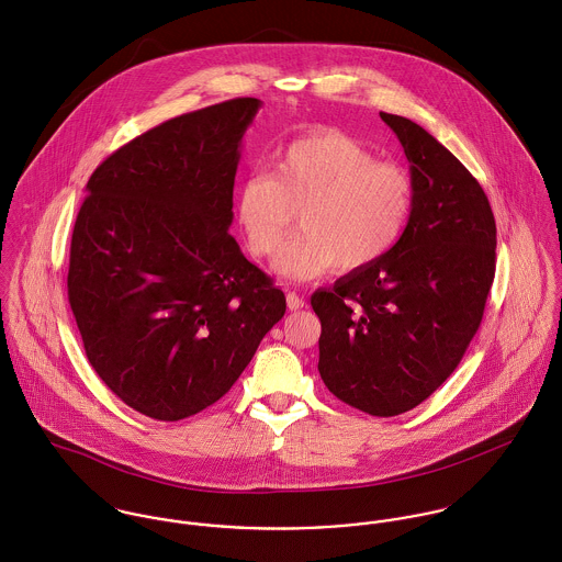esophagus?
Listing matches in <instances>:
<instances>
[{"instance_id": "esophagus-1", "label": "esophagus", "mask_w": 562, "mask_h": 562, "mask_svg": "<svg viewBox=\"0 0 562 562\" xmlns=\"http://www.w3.org/2000/svg\"><path fill=\"white\" fill-rule=\"evenodd\" d=\"M307 303L296 294V292H288V307H290V312H299V310H303Z\"/></svg>"}]
</instances>
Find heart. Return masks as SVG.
I'll use <instances>...</instances> for the list:
<instances>
[{
    "instance_id": "obj_1",
    "label": "heart",
    "mask_w": 562,
    "mask_h": 562,
    "mask_svg": "<svg viewBox=\"0 0 562 562\" xmlns=\"http://www.w3.org/2000/svg\"><path fill=\"white\" fill-rule=\"evenodd\" d=\"M413 181L392 161H379L359 140L324 132L288 145L272 175H248L236 192V223L248 250L272 255L301 214L299 240L274 257V272L312 281L363 270L402 238L413 212Z\"/></svg>"
}]
</instances>
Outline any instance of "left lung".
<instances>
[{"label": "left lung", "mask_w": 562, "mask_h": 562, "mask_svg": "<svg viewBox=\"0 0 562 562\" xmlns=\"http://www.w3.org/2000/svg\"><path fill=\"white\" fill-rule=\"evenodd\" d=\"M408 160L413 212L376 263L318 290L322 381L379 417L426 401L461 363L495 274V218L481 183L417 123L381 112Z\"/></svg>", "instance_id": "1"}]
</instances>
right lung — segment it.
I'll return each mask as SVG.
<instances>
[{"label": "right lung", "instance_id": "add662e5", "mask_svg": "<svg viewBox=\"0 0 562 562\" xmlns=\"http://www.w3.org/2000/svg\"><path fill=\"white\" fill-rule=\"evenodd\" d=\"M259 99L170 119L97 166L71 240L69 303L86 357L161 422L221 401L285 294L241 255L234 181Z\"/></svg>", "mask_w": 562, "mask_h": 562}]
</instances>
